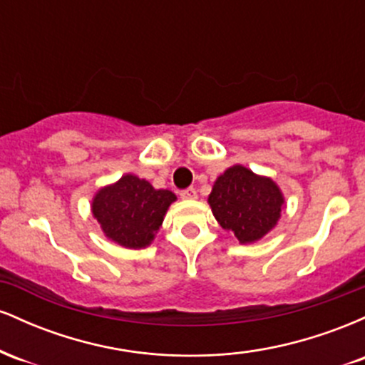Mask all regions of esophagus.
<instances>
[{
	"mask_svg": "<svg viewBox=\"0 0 365 365\" xmlns=\"http://www.w3.org/2000/svg\"><path fill=\"white\" fill-rule=\"evenodd\" d=\"M180 197L185 200H194V199H197V190L195 188H185V190L180 192Z\"/></svg>",
	"mask_w": 365,
	"mask_h": 365,
	"instance_id": "34e87169",
	"label": "esophagus"
}]
</instances>
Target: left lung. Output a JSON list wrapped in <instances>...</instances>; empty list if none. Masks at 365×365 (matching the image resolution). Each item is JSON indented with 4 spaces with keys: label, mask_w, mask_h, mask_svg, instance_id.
I'll return each mask as SVG.
<instances>
[{
    "label": "left lung",
    "mask_w": 365,
    "mask_h": 365,
    "mask_svg": "<svg viewBox=\"0 0 365 365\" xmlns=\"http://www.w3.org/2000/svg\"><path fill=\"white\" fill-rule=\"evenodd\" d=\"M207 204L221 228L242 245L267 235L287 207L278 183L244 165L230 166L216 178Z\"/></svg>",
    "instance_id": "8db88e82"
}]
</instances>
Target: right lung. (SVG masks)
I'll use <instances>...</instances> for the list:
<instances>
[{"instance_id": "1", "label": "right lung", "mask_w": 365, "mask_h": 365, "mask_svg": "<svg viewBox=\"0 0 365 365\" xmlns=\"http://www.w3.org/2000/svg\"><path fill=\"white\" fill-rule=\"evenodd\" d=\"M175 200L177 195L171 190L154 188L145 178L125 173L96 192L91 212L108 240L137 250L153 244Z\"/></svg>"}]
</instances>
